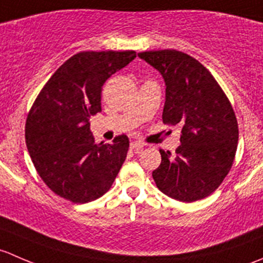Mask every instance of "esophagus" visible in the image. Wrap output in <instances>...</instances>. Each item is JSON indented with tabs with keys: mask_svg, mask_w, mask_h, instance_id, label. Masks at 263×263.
Returning a JSON list of instances; mask_svg holds the SVG:
<instances>
[{
	"mask_svg": "<svg viewBox=\"0 0 263 263\" xmlns=\"http://www.w3.org/2000/svg\"><path fill=\"white\" fill-rule=\"evenodd\" d=\"M144 146H145V144L141 141H132L131 144H129V147L135 151H140L141 148H144Z\"/></svg>",
	"mask_w": 263,
	"mask_h": 263,
	"instance_id": "obj_1",
	"label": "esophagus"
}]
</instances>
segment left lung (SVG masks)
Instances as JSON below:
<instances>
[{"instance_id": "left-lung-1", "label": "left lung", "mask_w": 263, "mask_h": 263, "mask_svg": "<svg viewBox=\"0 0 263 263\" xmlns=\"http://www.w3.org/2000/svg\"><path fill=\"white\" fill-rule=\"evenodd\" d=\"M165 82L163 122L182 127L176 155L159 150L153 172L156 187L169 197L193 202L208 197L232 168L238 123L227 95L197 60L176 49L139 53Z\"/></svg>"}]
</instances>
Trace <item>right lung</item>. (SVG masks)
<instances>
[{"instance_id":"1","label":"right lung","mask_w":263,"mask_h":263,"mask_svg":"<svg viewBox=\"0 0 263 263\" xmlns=\"http://www.w3.org/2000/svg\"><path fill=\"white\" fill-rule=\"evenodd\" d=\"M135 58V50L80 52L39 92L26 119L25 141L36 172L55 195L86 203L102 197L115 182L128 137L95 144L89 119L102 112L104 82Z\"/></svg>"}]
</instances>
